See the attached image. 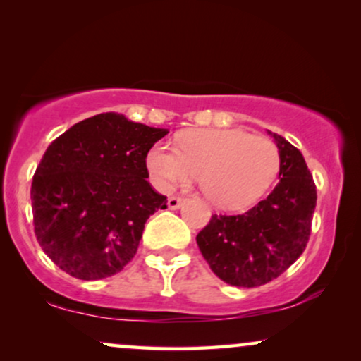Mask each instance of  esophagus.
Listing matches in <instances>:
<instances>
[{
    "label": "esophagus",
    "mask_w": 361,
    "mask_h": 361,
    "mask_svg": "<svg viewBox=\"0 0 361 361\" xmlns=\"http://www.w3.org/2000/svg\"><path fill=\"white\" fill-rule=\"evenodd\" d=\"M182 204H184V199H182V197H169V199H167V207H169L171 210L180 209Z\"/></svg>",
    "instance_id": "esophagus-1"
}]
</instances>
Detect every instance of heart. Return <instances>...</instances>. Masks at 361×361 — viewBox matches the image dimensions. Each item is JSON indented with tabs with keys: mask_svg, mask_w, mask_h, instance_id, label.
Returning a JSON list of instances; mask_svg holds the SVG:
<instances>
[{
	"mask_svg": "<svg viewBox=\"0 0 361 361\" xmlns=\"http://www.w3.org/2000/svg\"><path fill=\"white\" fill-rule=\"evenodd\" d=\"M146 166L157 189L172 190L194 176L207 199L221 209H241L258 200L279 172V149L269 137L243 130L202 128L169 147L157 142Z\"/></svg>",
	"mask_w": 361,
	"mask_h": 361,
	"instance_id": "heart-1",
	"label": "heart"
}]
</instances>
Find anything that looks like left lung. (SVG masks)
<instances>
[{
    "instance_id": "obj_1",
    "label": "left lung",
    "mask_w": 361,
    "mask_h": 361,
    "mask_svg": "<svg viewBox=\"0 0 361 361\" xmlns=\"http://www.w3.org/2000/svg\"><path fill=\"white\" fill-rule=\"evenodd\" d=\"M279 149V182L245 214L212 215L197 235L210 269L226 284L258 288L284 273L304 253L317 190L304 156L271 133Z\"/></svg>"
}]
</instances>
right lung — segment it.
Returning a JSON list of instances; mask_svg holds the SVG:
<instances>
[{
	"instance_id": "right-lung-1",
	"label": "right lung",
	"mask_w": 361,
	"mask_h": 361,
	"mask_svg": "<svg viewBox=\"0 0 361 361\" xmlns=\"http://www.w3.org/2000/svg\"><path fill=\"white\" fill-rule=\"evenodd\" d=\"M166 135L100 113L51 142L32 177L34 233L62 271L97 281L135 258L146 220L167 209L146 167L147 152Z\"/></svg>"
}]
</instances>
